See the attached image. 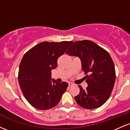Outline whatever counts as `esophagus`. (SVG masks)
<instances>
[{
	"label": "esophagus",
	"mask_w": 130,
	"mask_h": 130,
	"mask_svg": "<svg viewBox=\"0 0 130 130\" xmlns=\"http://www.w3.org/2000/svg\"><path fill=\"white\" fill-rule=\"evenodd\" d=\"M73 83H68V86H69V87H71V86H73Z\"/></svg>",
	"instance_id": "esophagus-1"
}]
</instances>
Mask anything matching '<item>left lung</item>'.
<instances>
[{"label": "left lung", "instance_id": "obj_1", "mask_svg": "<svg viewBox=\"0 0 130 130\" xmlns=\"http://www.w3.org/2000/svg\"><path fill=\"white\" fill-rule=\"evenodd\" d=\"M80 58L88 86L74 97L83 108L92 109L101 106L109 98L116 80L114 62L108 52L90 40L77 41L66 52Z\"/></svg>", "mask_w": 130, "mask_h": 130}]
</instances>
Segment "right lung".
Listing matches in <instances>:
<instances>
[{"label": "right lung", "instance_id": "right-lung-1", "mask_svg": "<svg viewBox=\"0 0 130 130\" xmlns=\"http://www.w3.org/2000/svg\"><path fill=\"white\" fill-rule=\"evenodd\" d=\"M73 41L40 43L24 55L18 72V81L25 98L40 110L54 108L59 103L68 84L51 80V70L57 67V59Z\"/></svg>", "mask_w": 130, "mask_h": 130}]
</instances>
